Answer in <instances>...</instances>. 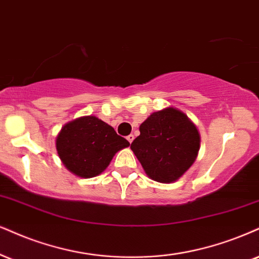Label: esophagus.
<instances>
[{"mask_svg": "<svg viewBox=\"0 0 259 259\" xmlns=\"http://www.w3.org/2000/svg\"><path fill=\"white\" fill-rule=\"evenodd\" d=\"M133 139H135V136H133V135L127 136V140H128L130 143H132V142H133Z\"/></svg>", "mask_w": 259, "mask_h": 259, "instance_id": "34e87169", "label": "esophagus"}]
</instances>
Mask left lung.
<instances>
[{
	"instance_id": "obj_1",
	"label": "left lung",
	"mask_w": 259,
	"mask_h": 259,
	"mask_svg": "<svg viewBox=\"0 0 259 259\" xmlns=\"http://www.w3.org/2000/svg\"><path fill=\"white\" fill-rule=\"evenodd\" d=\"M131 149L152 180L170 184L196 161L200 136L186 114L169 107L155 111L139 127Z\"/></svg>"
}]
</instances>
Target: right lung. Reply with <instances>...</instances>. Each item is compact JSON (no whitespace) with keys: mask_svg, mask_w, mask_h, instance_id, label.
Instances as JSON below:
<instances>
[{"mask_svg":"<svg viewBox=\"0 0 259 259\" xmlns=\"http://www.w3.org/2000/svg\"><path fill=\"white\" fill-rule=\"evenodd\" d=\"M130 145L113 127L96 116H81L66 123L56 138V150L65 167L80 178L105 170L117 151Z\"/></svg>","mask_w":259,"mask_h":259,"instance_id":"add662e5","label":"right lung"}]
</instances>
